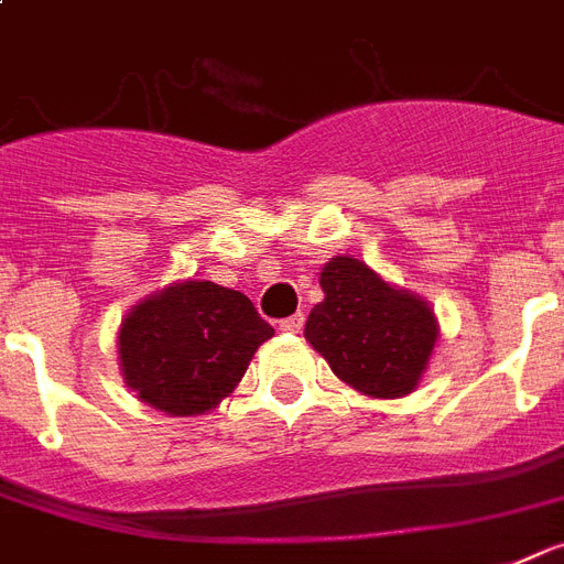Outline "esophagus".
<instances>
[{"mask_svg":"<svg viewBox=\"0 0 564 564\" xmlns=\"http://www.w3.org/2000/svg\"><path fill=\"white\" fill-rule=\"evenodd\" d=\"M302 325H305V314H293V316H288V319H282V323H279V328H282L285 334H300Z\"/></svg>","mask_w":564,"mask_h":564,"instance_id":"1","label":"esophagus"}]
</instances>
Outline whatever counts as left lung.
Masks as SVG:
<instances>
[{
  "instance_id": "obj_1",
  "label": "left lung",
  "mask_w": 564,
  "mask_h": 564,
  "mask_svg": "<svg viewBox=\"0 0 564 564\" xmlns=\"http://www.w3.org/2000/svg\"><path fill=\"white\" fill-rule=\"evenodd\" d=\"M319 288L325 300L311 308L305 339L334 375L366 398L415 392L441 334L430 302L351 256L325 262Z\"/></svg>"
}]
</instances>
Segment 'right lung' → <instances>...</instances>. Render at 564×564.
Here are the masks:
<instances>
[{
    "instance_id": "right-lung-1",
    "label": "right lung",
    "mask_w": 564,
    "mask_h": 564,
    "mask_svg": "<svg viewBox=\"0 0 564 564\" xmlns=\"http://www.w3.org/2000/svg\"><path fill=\"white\" fill-rule=\"evenodd\" d=\"M273 328L241 291L181 279L143 296L118 328L123 383L172 417L216 409L248 371Z\"/></svg>"
}]
</instances>
